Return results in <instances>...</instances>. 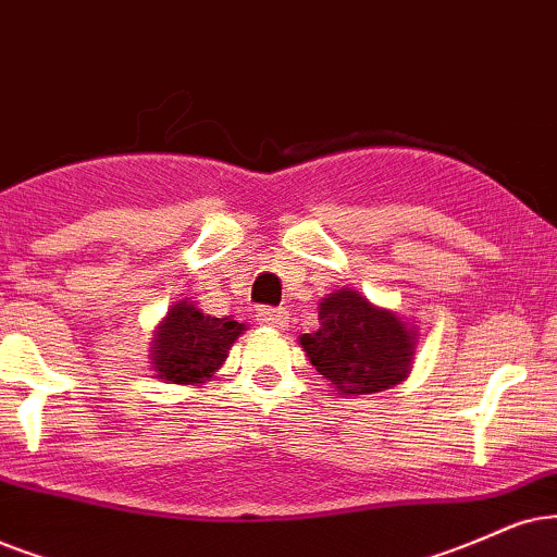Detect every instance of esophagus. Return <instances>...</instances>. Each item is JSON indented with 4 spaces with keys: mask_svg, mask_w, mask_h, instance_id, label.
Listing matches in <instances>:
<instances>
[{
    "mask_svg": "<svg viewBox=\"0 0 557 557\" xmlns=\"http://www.w3.org/2000/svg\"><path fill=\"white\" fill-rule=\"evenodd\" d=\"M257 321L262 323V326L283 329L285 321H287V311H283V308H259Z\"/></svg>",
    "mask_w": 557,
    "mask_h": 557,
    "instance_id": "obj_1",
    "label": "esophagus"
}]
</instances>
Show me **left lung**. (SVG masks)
I'll use <instances>...</instances> for the list:
<instances>
[{
    "instance_id": "left-lung-1",
    "label": "left lung",
    "mask_w": 557,
    "mask_h": 557,
    "mask_svg": "<svg viewBox=\"0 0 557 557\" xmlns=\"http://www.w3.org/2000/svg\"><path fill=\"white\" fill-rule=\"evenodd\" d=\"M321 326L300 336L315 370L344 396L393 388L411 370L417 329L349 287L319 302Z\"/></svg>"
}]
</instances>
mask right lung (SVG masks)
Listing matches in <instances>:
<instances>
[{"label":"right lung","instance_id":"1","mask_svg":"<svg viewBox=\"0 0 557 557\" xmlns=\"http://www.w3.org/2000/svg\"><path fill=\"white\" fill-rule=\"evenodd\" d=\"M246 323L215 319L202 313L195 302L180 300L169 308L151 342V364L161 380L180 385L202 383L226 362V355Z\"/></svg>","mask_w":557,"mask_h":557}]
</instances>
